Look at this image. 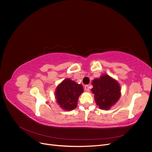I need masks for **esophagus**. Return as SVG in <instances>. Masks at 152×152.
Wrapping results in <instances>:
<instances>
[{"label": "esophagus", "mask_w": 152, "mask_h": 152, "mask_svg": "<svg viewBox=\"0 0 152 152\" xmlns=\"http://www.w3.org/2000/svg\"><path fill=\"white\" fill-rule=\"evenodd\" d=\"M84 89H85L86 91L89 92V85H86L84 86Z\"/></svg>", "instance_id": "esophagus-1"}]
</instances>
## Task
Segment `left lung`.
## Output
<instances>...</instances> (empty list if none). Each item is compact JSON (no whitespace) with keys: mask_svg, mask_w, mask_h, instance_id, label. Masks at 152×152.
<instances>
[{"mask_svg":"<svg viewBox=\"0 0 152 152\" xmlns=\"http://www.w3.org/2000/svg\"><path fill=\"white\" fill-rule=\"evenodd\" d=\"M92 84V93L94 94L95 102L100 109H110L120 98V86L109 75H102L99 79H94Z\"/></svg>","mask_w":152,"mask_h":152,"instance_id":"1","label":"left lung"}]
</instances>
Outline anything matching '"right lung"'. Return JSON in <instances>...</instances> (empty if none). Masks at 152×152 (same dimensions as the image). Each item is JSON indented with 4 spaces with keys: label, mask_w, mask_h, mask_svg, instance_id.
<instances>
[{
    "label": "right lung",
    "mask_w": 152,
    "mask_h": 152,
    "mask_svg": "<svg viewBox=\"0 0 152 152\" xmlns=\"http://www.w3.org/2000/svg\"><path fill=\"white\" fill-rule=\"evenodd\" d=\"M83 92V87L81 84L66 79L57 87L55 98L63 109L70 111L77 107L79 96Z\"/></svg>",
    "instance_id": "right-lung-1"
}]
</instances>
